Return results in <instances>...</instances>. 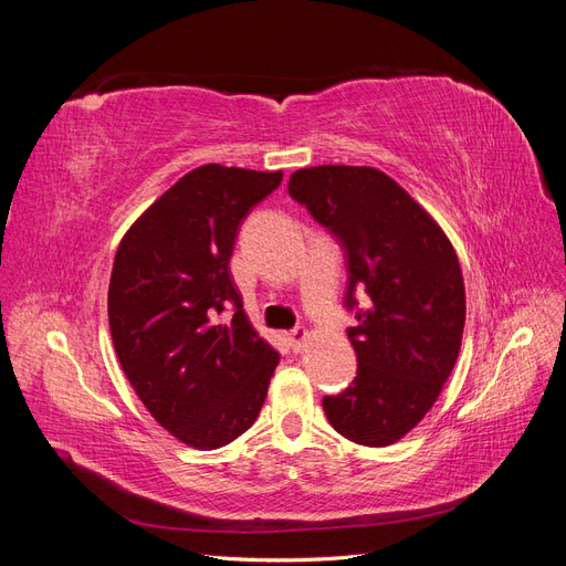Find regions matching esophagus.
I'll return each instance as SVG.
<instances>
[{"label": "esophagus", "instance_id": "1", "mask_svg": "<svg viewBox=\"0 0 566 566\" xmlns=\"http://www.w3.org/2000/svg\"><path fill=\"white\" fill-rule=\"evenodd\" d=\"M306 337H310V333H306L304 328H295L293 333H287V342H290V347H293L295 352H300V349L306 345Z\"/></svg>", "mask_w": 566, "mask_h": 566}]
</instances>
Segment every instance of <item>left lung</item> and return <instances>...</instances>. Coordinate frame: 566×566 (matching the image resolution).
<instances>
[{"label":"left lung","mask_w":566,"mask_h":566,"mask_svg":"<svg viewBox=\"0 0 566 566\" xmlns=\"http://www.w3.org/2000/svg\"><path fill=\"white\" fill-rule=\"evenodd\" d=\"M287 191L345 252V306L358 321L347 328L356 378L323 397V410L342 437L387 447L424 418L455 366L465 328L455 250L380 169H300Z\"/></svg>","instance_id":"8db88e82"}]
</instances>
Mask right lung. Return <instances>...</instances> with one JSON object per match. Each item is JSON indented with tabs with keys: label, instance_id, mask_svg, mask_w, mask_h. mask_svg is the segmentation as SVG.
Returning a JSON list of instances; mask_svg holds the SVG:
<instances>
[{
	"label": "right lung",
	"instance_id": "obj_1",
	"mask_svg": "<svg viewBox=\"0 0 566 566\" xmlns=\"http://www.w3.org/2000/svg\"><path fill=\"white\" fill-rule=\"evenodd\" d=\"M281 181L283 172L198 167L117 248L108 287L117 358L150 416L188 447L219 449L250 430L279 366L229 262L243 219ZM227 308L234 316L221 324Z\"/></svg>",
	"mask_w": 566,
	"mask_h": 566
}]
</instances>
